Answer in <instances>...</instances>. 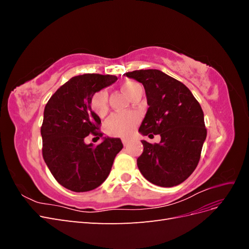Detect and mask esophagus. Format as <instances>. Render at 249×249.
Returning <instances> with one entry per match:
<instances>
[{
  "label": "esophagus",
  "instance_id": "1",
  "mask_svg": "<svg viewBox=\"0 0 249 249\" xmlns=\"http://www.w3.org/2000/svg\"><path fill=\"white\" fill-rule=\"evenodd\" d=\"M123 143H124V146H126L127 144H129V140H127V139H123Z\"/></svg>",
  "mask_w": 249,
  "mask_h": 249
}]
</instances>
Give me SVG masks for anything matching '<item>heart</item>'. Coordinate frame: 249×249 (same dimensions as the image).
I'll return each mask as SVG.
<instances>
[{"label": "heart", "mask_w": 249, "mask_h": 249, "mask_svg": "<svg viewBox=\"0 0 249 249\" xmlns=\"http://www.w3.org/2000/svg\"><path fill=\"white\" fill-rule=\"evenodd\" d=\"M122 91L130 100L142 89L138 83L134 81H126L120 86ZM91 108L96 115L103 117L108 112V94L105 90L96 92L91 99ZM139 117L136 113H124V114L112 115L105 125L106 132L114 137L127 138L138 124Z\"/></svg>", "instance_id": "obj_1"}]
</instances>
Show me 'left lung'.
I'll list each match as a JSON object with an SVG mask.
<instances>
[{
	"mask_svg": "<svg viewBox=\"0 0 249 249\" xmlns=\"http://www.w3.org/2000/svg\"><path fill=\"white\" fill-rule=\"evenodd\" d=\"M145 89L148 109L139 127L143 136L160 135V143L142 140L137 159L142 176L161 187L183 183L196 168L207 137L199 103L182 82L159 70L126 72Z\"/></svg>",
	"mask_w": 249,
	"mask_h": 249,
	"instance_id": "obj_1",
	"label": "left lung"
}]
</instances>
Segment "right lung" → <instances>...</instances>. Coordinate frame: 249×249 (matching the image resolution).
Returning a JSON list of instances; mask_svg holds the SVG:
<instances>
[{"mask_svg":"<svg viewBox=\"0 0 249 249\" xmlns=\"http://www.w3.org/2000/svg\"><path fill=\"white\" fill-rule=\"evenodd\" d=\"M117 77L86 73L67 81L51 96L41 125L42 156L57 182L73 192L102 185L124 145L119 138L103 137L101 144H86L90 134L102 137L101 118L91 109V99Z\"/></svg>","mask_w":249,"mask_h":249,"instance_id":"1","label":"right lung"}]
</instances>
